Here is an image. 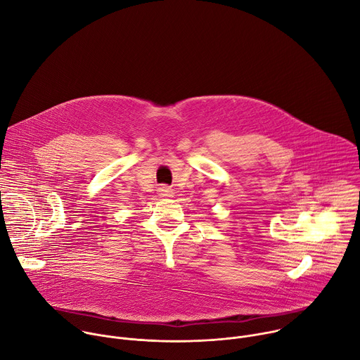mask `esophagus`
I'll return each instance as SVG.
<instances>
[{"label":"esophagus","mask_w":360,"mask_h":360,"mask_svg":"<svg viewBox=\"0 0 360 360\" xmlns=\"http://www.w3.org/2000/svg\"><path fill=\"white\" fill-rule=\"evenodd\" d=\"M158 191H159V195H160V197H165V198H169V197L173 195V190L169 188V187H165V186L160 187Z\"/></svg>","instance_id":"34e87169"}]
</instances>
